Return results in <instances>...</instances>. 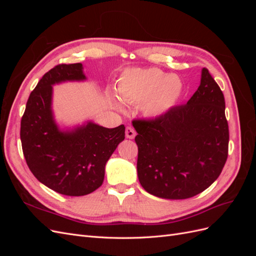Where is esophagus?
I'll return each mask as SVG.
<instances>
[{"mask_svg":"<svg viewBox=\"0 0 256 256\" xmlns=\"http://www.w3.org/2000/svg\"><path fill=\"white\" fill-rule=\"evenodd\" d=\"M126 136H127L128 138H134L136 136V130H134L132 127L128 126V127L126 128Z\"/></svg>","mask_w":256,"mask_h":256,"instance_id":"esophagus-1","label":"esophagus"}]
</instances>
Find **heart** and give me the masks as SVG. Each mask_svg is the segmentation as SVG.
Listing matches in <instances>:
<instances>
[{
  "mask_svg": "<svg viewBox=\"0 0 256 256\" xmlns=\"http://www.w3.org/2000/svg\"><path fill=\"white\" fill-rule=\"evenodd\" d=\"M118 90L120 98L128 104L144 101V114L152 118L175 104L182 94V83L176 76H168L157 68L129 69L120 76Z\"/></svg>",
  "mask_w": 256,
  "mask_h": 256,
  "instance_id": "obj_1",
  "label": "heart"
}]
</instances>
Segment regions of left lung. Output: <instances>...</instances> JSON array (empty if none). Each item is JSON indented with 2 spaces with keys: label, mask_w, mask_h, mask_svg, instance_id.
Segmentation results:
<instances>
[{
  "label": "left lung",
  "mask_w": 256,
  "mask_h": 256,
  "mask_svg": "<svg viewBox=\"0 0 256 256\" xmlns=\"http://www.w3.org/2000/svg\"><path fill=\"white\" fill-rule=\"evenodd\" d=\"M132 125L138 132V180L150 194L189 198L221 174L230 138L226 100L207 68L187 104L154 120H134Z\"/></svg>",
  "instance_id": "obj_1"
}]
</instances>
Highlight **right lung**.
I'll list each match as a JSON object with an SVG mask.
<instances>
[{
  "mask_svg": "<svg viewBox=\"0 0 256 256\" xmlns=\"http://www.w3.org/2000/svg\"><path fill=\"white\" fill-rule=\"evenodd\" d=\"M81 63L60 64L46 72L28 99L20 138L26 164L48 188L69 196H86L104 182L106 161L125 138V126L88 122L60 131L51 109L52 85L85 80Z\"/></svg>",
  "mask_w": 256,
  "mask_h": 256,
  "instance_id": "add662e5",
  "label": "right lung"
}]
</instances>
